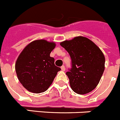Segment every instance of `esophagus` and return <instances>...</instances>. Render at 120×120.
<instances>
[{
  "label": "esophagus",
  "mask_w": 120,
  "mask_h": 120,
  "mask_svg": "<svg viewBox=\"0 0 120 120\" xmlns=\"http://www.w3.org/2000/svg\"><path fill=\"white\" fill-rule=\"evenodd\" d=\"M61 70H62V71H64L65 70V67L64 65H62V66L61 67Z\"/></svg>",
  "instance_id": "1"
}]
</instances>
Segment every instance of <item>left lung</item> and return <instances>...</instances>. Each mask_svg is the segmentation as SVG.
Here are the masks:
<instances>
[{"instance_id": "left-lung-1", "label": "left lung", "mask_w": 120, "mask_h": 120, "mask_svg": "<svg viewBox=\"0 0 120 120\" xmlns=\"http://www.w3.org/2000/svg\"><path fill=\"white\" fill-rule=\"evenodd\" d=\"M70 56L71 68L66 73L73 91L85 94L96 88L105 70L103 53L93 41L83 37L61 42Z\"/></svg>"}]
</instances>
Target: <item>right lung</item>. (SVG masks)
I'll return each mask as SVG.
<instances>
[{"label": "right lung", "instance_id": "1", "mask_svg": "<svg viewBox=\"0 0 120 120\" xmlns=\"http://www.w3.org/2000/svg\"><path fill=\"white\" fill-rule=\"evenodd\" d=\"M55 45L46 40H35L29 43L18 57L15 71L19 81L29 91H45L61 70L55 65V59L50 56Z\"/></svg>", "mask_w": 120, "mask_h": 120}]
</instances>
